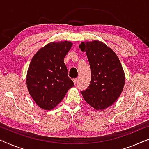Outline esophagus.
Wrapping results in <instances>:
<instances>
[{"mask_svg": "<svg viewBox=\"0 0 149 149\" xmlns=\"http://www.w3.org/2000/svg\"><path fill=\"white\" fill-rule=\"evenodd\" d=\"M77 78H74V79H73V81H74V84H76V83H77Z\"/></svg>", "mask_w": 149, "mask_h": 149, "instance_id": "1", "label": "esophagus"}]
</instances>
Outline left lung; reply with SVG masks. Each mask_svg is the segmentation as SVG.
I'll use <instances>...</instances> for the list:
<instances>
[{"label": "left lung", "instance_id": "8db88e82", "mask_svg": "<svg viewBox=\"0 0 149 149\" xmlns=\"http://www.w3.org/2000/svg\"><path fill=\"white\" fill-rule=\"evenodd\" d=\"M79 48L86 53L91 71V84L81 93L92 107L104 109L116 102L124 86L125 75L120 61L102 42H83Z\"/></svg>", "mask_w": 149, "mask_h": 149}]
</instances>
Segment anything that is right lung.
<instances>
[{
  "mask_svg": "<svg viewBox=\"0 0 149 149\" xmlns=\"http://www.w3.org/2000/svg\"><path fill=\"white\" fill-rule=\"evenodd\" d=\"M68 41L51 42L33 56L27 73L29 93L38 107L51 110L74 86L68 76L64 58L72 48Z\"/></svg>",
  "mask_w": 149,
  "mask_h": 149,
  "instance_id": "1",
  "label": "right lung"
}]
</instances>
